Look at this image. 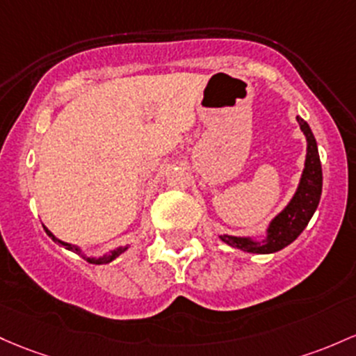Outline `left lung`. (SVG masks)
<instances>
[{
  "label": "left lung",
  "instance_id": "1",
  "mask_svg": "<svg viewBox=\"0 0 356 356\" xmlns=\"http://www.w3.org/2000/svg\"><path fill=\"white\" fill-rule=\"evenodd\" d=\"M298 123L304 136H306L307 150L304 170L300 174L294 196L289 201L286 208L280 211L277 216L272 218L267 229H265V236L261 240H257L255 236L220 235L221 241H225L229 247L243 250V252L248 253H259V255L279 252V250L291 245L304 232L314 211L318 209L323 191V170L318 143H316L309 124L300 116H298Z\"/></svg>",
  "mask_w": 356,
  "mask_h": 356
}]
</instances>
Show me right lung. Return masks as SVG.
I'll list each match as a JSON object with an SVG mask.
<instances>
[{"label": "right lung", "mask_w": 356, "mask_h": 356, "mask_svg": "<svg viewBox=\"0 0 356 356\" xmlns=\"http://www.w3.org/2000/svg\"><path fill=\"white\" fill-rule=\"evenodd\" d=\"M44 229H45L47 235H49L50 238H52V240L56 241V243L60 245V247H64L65 250H70V252L79 253V255L83 257V259L88 260L89 264H96V265H101V264H109V261H113V260L116 259V257H120L121 253L127 252V250H128V247H118V248H115V250H109V252H106V253H104V255H101V257H88V255H84L83 248H81V247H77V245H72V243H65V241L58 240V238H57L56 235H54V233L50 232V229L47 228V226H44Z\"/></svg>", "instance_id": "1"}]
</instances>
